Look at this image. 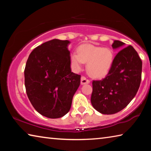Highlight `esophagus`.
Wrapping results in <instances>:
<instances>
[{
    "label": "esophagus",
    "instance_id": "1",
    "mask_svg": "<svg viewBox=\"0 0 151 151\" xmlns=\"http://www.w3.org/2000/svg\"><path fill=\"white\" fill-rule=\"evenodd\" d=\"M81 85H85V84H88V83H90V80L86 78L85 76H82L81 80Z\"/></svg>",
    "mask_w": 151,
    "mask_h": 151
}]
</instances>
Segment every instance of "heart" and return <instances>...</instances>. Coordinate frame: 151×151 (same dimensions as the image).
<instances>
[{
	"instance_id": "b5f03b06",
	"label": "heart",
	"mask_w": 151,
	"mask_h": 151,
	"mask_svg": "<svg viewBox=\"0 0 151 151\" xmlns=\"http://www.w3.org/2000/svg\"><path fill=\"white\" fill-rule=\"evenodd\" d=\"M77 52L70 55V61L77 70L83 63H87V71L94 78H102L111 69L114 60L112 51L108 48H102L91 44L82 45Z\"/></svg>"
}]
</instances>
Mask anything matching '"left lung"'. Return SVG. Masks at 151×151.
<instances>
[{"label": "left lung", "instance_id": "obj_1", "mask_svg": "<svg viewBox=\"0 0 151 151\" xmlns=\"http://www.w3.org/2000/svg\"><path fill=\"white\" fill-rule=\"evenodd\" d=\"M114 40L113 48L123 47ZM142 74V60L131 45L121 49L114 58L109 73L101 81H93L92 105L104 114L116 113L130 103L139 90Z\"/></svg>", "mask_w": 151, "mask_h": 151}]
</instances>
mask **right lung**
Masks as SVG:
<instances>
[{"label": "right lung", "instance_id": "1", "mask_svg": "<svg viewBox=\"0 0 151 151\" xmlns=\"http://www.w3.org/2000/svg\"><path fill=\"white\" fill-rule=\"evenodd\" d=\"M68 40L53 39L30 53L24 68V85L36 111L50 119L67 113L81 83V75L70 70Z\"/></svg>", "mask_w": 151, "mask_h": 151}]
</instances>
